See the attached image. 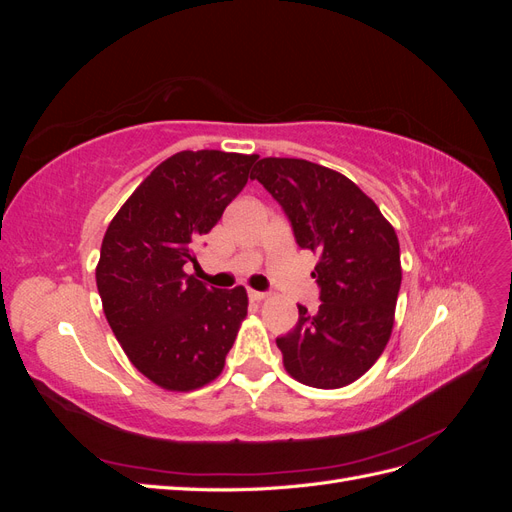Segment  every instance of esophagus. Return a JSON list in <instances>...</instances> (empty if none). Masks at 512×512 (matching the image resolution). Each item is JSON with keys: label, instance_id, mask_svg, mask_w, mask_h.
I'll use <instances>...</instances> for the list:
<instances>
[{"label": "esophagus", "instance_id": "esophagus-1", "mask_svg": "<svg viewBox=\"0 0 512 512\" xmlns=\"http://www.w3.org/2000/svg\"><path fill=\"white\" fill-rule=\"evenodd\" d=\"M247 294H250V299H252V301H262V299H267V292H262V290H250Z\"/></svg>", "mask_w": 512, "mask_h": 512}]
</instances>
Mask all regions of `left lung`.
<instances>
[{
    "instance_id": "left-lung-1",
    "label": "left lung",
    "mask_w": 512,
    "mask_h": 512,
    "mask_svg": "<svg viewBox=\"0 0 512 512\" xmlns=\"http://www.w3.org/2000/svg\"><path fill=\"white\" fill-rule=\"evenodd\" d=\"M254 170L299 247L320 254L312 273L318 312L299 305L297 327L275 339L284 367L314 389H342L378 361L391 337L401 286L395 230L359 185L327 166L262 158Z\"/></svg>"
}]
</instances>
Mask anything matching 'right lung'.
<instances>
[{
    "instance_id": "add662e5",
    "label": "right lung",
    "mask_w": 512,
    "mask_h": 512,
    "mask_svg": "<svg viewBox=\"0 0 512 512\" xmlns=\"http://www.w3.org/2000/svg\"><path fill=\"white\" fill-rule=\"evenodd\" d=\"M258 156L179 151L138 185L102 239L96 284L132 365L168 391L215 380L247 316V292L185 273L196 245L245 188Z\"/></svg>"
}]
</instances>
